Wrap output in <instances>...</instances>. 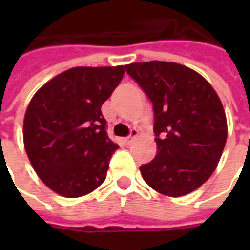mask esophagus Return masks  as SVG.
<instances>
[{"mask_svg": "<svg viewBox=\"0 0 250 250\" xmlns=\"http://www.w3.org/2000/svg\"><path fill=\"white\" fill-rule=\"evenodd\" d=\"M137 136H139V131H137V129H131L129 136L125 137V143H127V144H131V143H132Z\"/></svg>", "mask_w": 250, "mask_h": 250, "instance_id": "esophagus-1", "label": "esophagus"}]
</instances>
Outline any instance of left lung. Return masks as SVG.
Returning a JSON list of instances; mask_svg holds the SVG:
<instances>
[{"label": "left lung", "instance_id": "1", "mask_svg": "<svg viewBox=\"0 0 250 250\" xmlns=\"http://www.w3.org/2000/svg\"><path fill=\"white\" fill-rule=\"evenodd\" d=\"M125 71L154 111L157 156L140 166L145 183L170 197L193 192L211 176L227 140L217 92L198 72L174 62H137Z\"/></svg>", "mask_w": 250, "mask_h": 250}]
</instances>
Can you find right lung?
<instances>
[{
  "mask_svg": "<svg viewBox=\"0 0 250 250\" xmlns=\"http://www.w3.org/2000/svg\"><path fill=\"white\" fill-rule=\"evenodd\" d=\"M125 67H74L37 90L23 123L24 148L39 178L63 197H82L101 186L119 146L106 133L102 104Z\"/></svg>",
  "mask_w": 250,
  "mask_h": 250,
  "instance_id": "1",
  "label": "right lung"
}]
</instances>
